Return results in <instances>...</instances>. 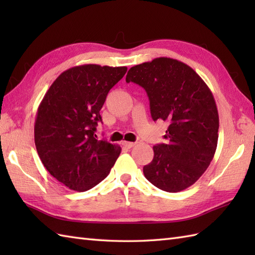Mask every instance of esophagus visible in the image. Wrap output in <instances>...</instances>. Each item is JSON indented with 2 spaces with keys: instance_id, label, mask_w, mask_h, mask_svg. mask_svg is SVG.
Instances as JSON below:
<instances>
[{
  "instance_id": "esophagus-1",
  "label": "esophagus",
  "mask_w": 255,
  "mask_h": 255,
  "mask_svg": "<svg viewBox=\"0 0 255 255\" xmlns=\"http://www.w3.org/2000/svg\"><path fill=\"white\" fill-rule=\"evenodd\" d=\"M122 144L124 145V147H126V148H128V149H130V148H132L133 145L136 144V143H134V142H130V141H123V142H122Z\"/></svg>"
}]
</instances>
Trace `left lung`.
<instances>
[{"label":"left lung","instance_id":"left-lung-1","mask_svg":"<svg viewBox=\"0 0 255 255\" xmlns=\"http://www.w3.org/2000/svg\"><path fill=\"white\" fill-rule=\"evenodd\" d=\"M126 82L147 92L154 122L170 124L166 143L154 145L153 160L143 166L145 178L169 193L193 185L207 170L218 142V111L207 84L187 64L166 57L130 68Z\"/></svg>","mask_w":255,"mask_h":255}]
</instances>
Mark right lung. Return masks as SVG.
<instances>
[{
	"mask_svg": "<svg viewBox=\"0 0 255 255\" xmlns=\"http://www.w3.org/2000/svg\"><path fill=\"white\" fill-rule=\"evenodd\" d=\"M127 67L83 64L62 72L37 111L35 144L50 174L73 191L85 192L110 174L122 148L96 139L100 111Z\"/></svg>",
	"mask_w": 255,
	"mask_h": 255,
	"instance_id": "1",
	"label": "right lung"
}]
</instances>
